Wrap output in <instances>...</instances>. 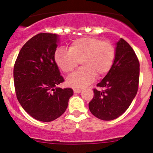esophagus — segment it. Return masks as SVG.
<instances>
[{
  "mask_svg": "<svg viewBox=\"0 0 153 153\" xmlns=\"http://www.w3.org/2000/svg\"><path fill=\"white\" fill-rule=\"evenodd\" d=\"M74 92H75V93H80V92H81V89H74Z\"/></svg>",
  "mask_w": 153,
  "mask_h": 153,
  "instance_id": "1",
  "label": "esophagus"
}]
</instances>
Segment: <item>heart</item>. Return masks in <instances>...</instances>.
<instances>
[{
    "label": "heart",
    "mask_w": 153,
    "mask_h": 153,
    "mask_svg": "<svg viewBox=\"0 0 153 153\" xmlns=\"http://www.w3.org/2000/svg\"><path fill=\"white\" fill-rule=\"evenodd\" d=\"M115 56L113 45L99 38L82 37L72 41L69 49L59 47L55 52L57 66L65 73H70L81 61L82 67L69 75L67 83L75 89L89 85L97 77L106 75L112 67Z\"/></svg>",
    "instance_id": "b5f03b06"
}]
</instances>
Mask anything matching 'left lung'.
Segmentation results:
<instances>
[{
    "label": "left lung",
    "instance_id": "obj_1",
    "mask_svg": "<svg viewBox=\"0 0 153 153\" xmlns=\"http://www.w3.org/2000/svg\"><path fill=\"white\" fill-rule=\"evenodd\" d=\"M140 64L135 52L121 38L116 43L113 64L102 81L94 89L89 103L93 115L104 121L118 118L128 109L138 92Z\"/></svg>",
    "mask_w": 153,
    "mask_h": 153
}]
</instances>
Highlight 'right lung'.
Listing matches in <instances>:
<instances>
[{
  "label": "right lung",
  "instance_id": "right-lung-1",
  "mask_svg": "<svg viewBox=\"0 0 153 153\" xmlns=\"http://www.w3.org/2000/svg\"><path fill=\"white\" fill-rule=\"evenodd\" d=\"M59 36L40 33L21 48L14 66V83L20 104L30 116L44 122L59 118L73 95L70 88L57 85L64 82L55 61Z\"/></svg>",
  "mask_w": 153,
  "mask_h": 153
}]
</instances>
